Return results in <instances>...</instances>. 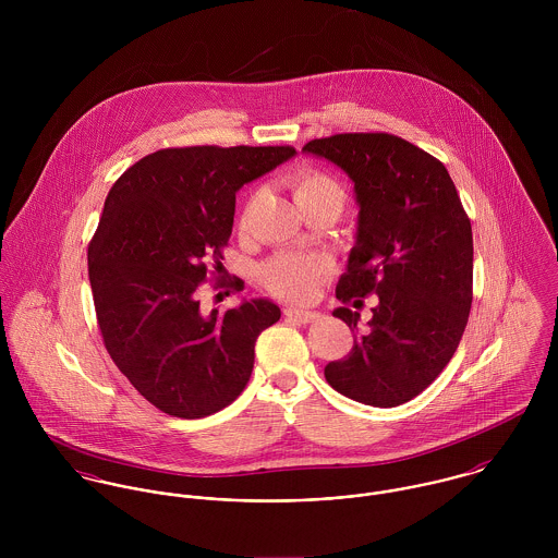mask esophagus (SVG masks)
Returning <instances> with one entry per match:
<instances>
[{
    "mask_svg": "<svg viewBox=\"0 0 558 558\" xmlns=\"http://www.w3.org/2000/svg\"><path fill=\"white\" fill-rule=\"evenodd\" d=\"M283 314H286V318L301 322V324H310V322L319 318L316 312H305V310H294V307H288Z\"/></svg>",
    "mask_w": 558,
    "mask_h": 558,
    "instance_id": "1",
    "label": "esophagus"
}]
</instances>
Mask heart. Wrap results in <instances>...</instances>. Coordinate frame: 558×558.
Here are the masks:
<instances>
[{
	"mask_svg": "<svg viewBox=\"0 0 558 558\" xmlns=\"http://www.w3.org/2000/svg\"><path fill=\"white\" fill-rule=\"evenodd\" d=\"M290 189L301 213L319 204H332L341 210L345 199L341 184L326 171L314 167L296 171L290 180ZM326 270V262L314 255L281 253L264 264L262 279L264 286L277 296L286 301H305Z\"/></svg>",
	"mask_w": 558,
	"mask_h": 558,
	"instance_id": "obj_1",
	"label": "heart"
}]
</instances>
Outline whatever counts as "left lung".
Listing matches in <instances>:
<instances>
[{"label":"left lung","mask_w":558,"mask_h":558,"mask_svg":"<svg viewBox=\"0 0 558 558\" xmlns=\"http://www.w3.org/2000/svg\"><path fill=\"white\" fill-rule=\"evenodd\" d=\"M354 182V246L337 299L378 296L367 328L359 314L332 316L354 332L348 356L324 367L345 398L393 408L416 398L458 350L473 303V230L440 160L389 133H345L303 148Z\"/></svg>","instance_id":"left-lung-1"}]
</instances>
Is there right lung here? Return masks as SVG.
Instances as JSON below:
<instances>
[{
	"instance_id": "1",
	"label": "right lung",
	"mask_w": 558,
	"mask_h": 558,
	"mask_svg": "<svg viewBox=\"0 0 558 558\" xmlns=\"http://www.w3.org/2000/svg\"><path fill=\"white\" fill-rule=\"evenodd\" d=\"M292 157L290 146L167 148L129 167L105 199L87 248L96 318L118 369L165 414L202 418L230 405L259 332L281 318L268 299L206 316L197 290L208 259L223 266L236 193Z\"/></svg>"
}]
</instances>
